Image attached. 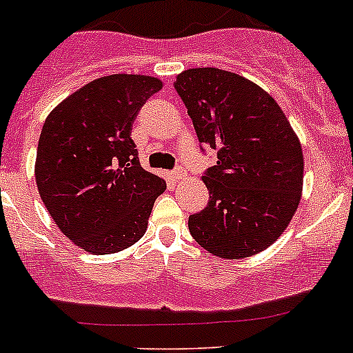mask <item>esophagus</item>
Here are the masks:
<instances>
[{
	"mask_svg": "<svg viewBox=\"0 0 353 353\" xmlns=\"http://www.w3.org/2000/svg\"><path fill=\"white\" fill-rule=\"evenodd\" d=\"M170 177H172L174 181H181V179H184V170L181 169V167H177L176 170H172V172H170Z\"/></svg>",
	"mask_w": 353,
	"mask_h": 353,
	"instance_id": "1",
	"label": "esophagus"
}]
</instances>
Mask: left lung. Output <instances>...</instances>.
Instances as JSON below:
<instances>
[{"label":"left lung","mask_w":353,"mask_h":353,"mask_svg":"<svg viewBox=\"0 0 353 353\" xmlns=\"http://www.w3.org/2000/svg\"><path fill=\"white\" fill-rule=\"evenodd\" d=\"M174 88L201 150H216V165L201 177L208 205L188 220L191 236L220 258L258 254L279 239L301 201L297 134L275 99L241 74L193 68L177 74Z\"/></svg>","instance_id":"obj_1"}]
</instances>
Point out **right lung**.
Listing matches in <instances>:
<instances>
[{
	"instance_id": "add662e5",
	"label": "right lung",
	"mask_w": 353,
	"mask_h": 353,
	"mask_svg": "<svg viewBox=\"0 0 353 353\" xmlns=\"http://www.w3.org/2000/svg\"><path fill=\"white\" fill-rule=\"evenodd\" d=\"M162 88L143 74H109L65 99L39 138L35 181L49 215L85 251L110 254L143 237L165 181L140 165L131 128Z\"/></svg>"
}]
</instances>
